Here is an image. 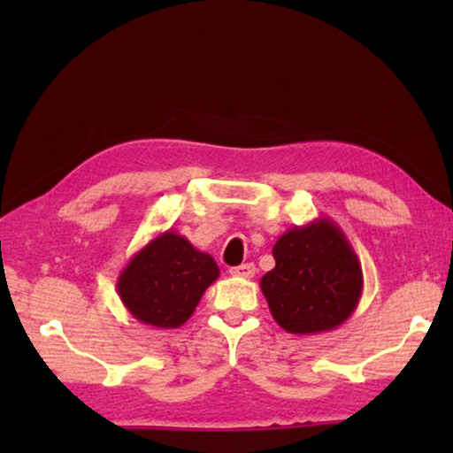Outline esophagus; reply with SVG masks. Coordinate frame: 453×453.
<instances>
[{
    "instance_id": "esophagus-1",
    "label": "esophagus",
    "mask_w": 453,
    "mask_h": 453,
    "mask_svg": "<svg viewBox=\"0 0 453 453\" xmlns=\"http://www.w3.org/2000/svg\"><path fill=\"white\" fill-rule=\"evenodd\" d=\"M229 273L235 275V278H254L256 275V265L254 264H242L235 265L229 270Z\"/></svg>"
}]
</instances>
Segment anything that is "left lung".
I'll return each mask as SVG.
<instances>
[{"instance_id":"1","label":"left lung","mask_w":453,"mask_h":453,"mask_svg":"<svg viewBox=\"0 0 453 453\" xmlns=\"http://www.w3.org/2000/svg\"><path fill=\"white\" fill-rule=\"evenodd\" d=\"M275 267L262 288L278 326L296 335L340 327L364 291L362 264L340 226L318 218L288 229L273 245Z\"/></svg>"}]
</instances>
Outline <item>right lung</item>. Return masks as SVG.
Returning <instances> with one entry per match:
<instances>
[{
	"mask_svg": "<svg viewBox=\"0 0 453 453\" xmlns=\"http://www.w3.org/2000/svg\"><path fill=\"white\" fill-rule=\"evenodd\" d=\"M218 275L216 259L167 229L135 251L119 272L118 296L140 324L175 329L191 318Z\"/></svg>",
	"mask_w": 453,
	"mask_h": 453,
	"instance_id": "1",
	"label": "right lung"
}]
</instances>
